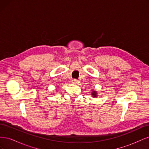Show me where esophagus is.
Masks as SVG:
<instances>
[{"label":"esophagus","instance_id":"34e87169","mask_svg":"<svg viewBox=\"0 0 149 149\" xmlns=\"http://www.w3.org/2000/svg\"><path fill=\"white\" fill-rule=\"evenodd\" d=\"M72 83H73V84H78L79 81H78V80H77V79H73V80H72Z\"/></svg>","mask_w":149,"mask_h":149}]
</instances>
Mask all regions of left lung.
<instances>
[{"instance_id":"8db88e82","label":"left lung","mask_w":149,"mask_h":149,"mask_svg":"<svg viewBox=\"0 0 149 149\" xmlns=\"http://www.w3.org/2000/svg\"><path fill=\"white\" fill-rule=\"evenodd\" d=\"M92 94H93V96L94 97H96V93L95 91H93V93H92Z\"/></svg>"}]
</instances>
